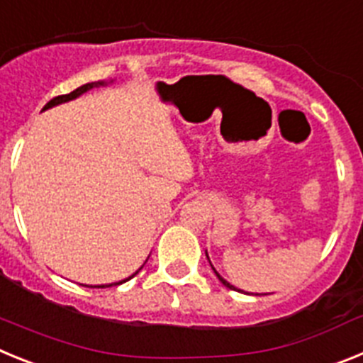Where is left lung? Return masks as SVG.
Instances as JSON below:
<instances>
[{"label":"left lung","mask_w":363,"mask_h":363,"mask_svg":"<svg viewBox=\"0 0 363 363\" xmlns=\"http://www.w3.org/2000/svg\"><path fill=\"white\" fill-rule=\"evenodd\" d=\"M205 255H207V252H205ZM207 259H209V256H207ZM209 264H211V262H209ZM211 267H213V265H211ZM213 271H214V274H216V277H218V280H220L221 284L225 285V287H229V289H233V291H240V289H236V287H234V285H230L229 281H225V280H223V278H221L220 274H218V271H216V269H214V267H213Z\"/></svg>","instance_id":"8db88e82"}]
</instances>
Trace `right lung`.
Masks as SVG:
<instances>
[{"instance_id":"right-lung-1","label":"right lung","mask_w":363,"mask_h":363,"mask_svg":"<svg viewBox=\"0 0 363 363\" xmlns=\"http://www.w3.org/2000/svg\"><path fill=\"white\" fill-rule=\"evenodd\" d=\"M98 85H105V82H94V83H85V85H82V86H78V89H76V91H72V92H69V94H63V96H56V98H52L49 101V104L45 105L43 107V111H47V108H50V107H54V105H60V104H65V101H70V99H74V98H78V96H82L83 92H86V91H91V89H94V86H98ZM138 274V271L134 272L133 277H129V278H125V280H121V281H116V284H108V285H91V287H98V289H104V287H112V285H120V284H123V281H127V280H130V278H134Z\"/></svg>"}]
</instances>
